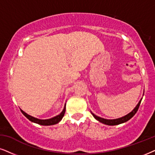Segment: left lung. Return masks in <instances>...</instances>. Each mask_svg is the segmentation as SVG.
<instances>
[{"label":"left lung","instance_id":"left-lung-1","mask_svg":"<svg viewBox=\"0 0 155 155\" xmlns=\"http://www.w3.org/2000/svg\"><path fill=\"white\" fill-rule=\"evenodd\" d=\"M141 101H142V99L140 101V102L138 103V104L137 105V107H135L134 109V110L131 111L130 114H128L126 115V116L123 117H121V118H119V119H103V118H101V117H97L96 116L95 114H94L93 113L92 114V115H93L94 117L98 120L99 121H100V122L103 123V124H107V125H117V124H120L121 123H124V122H126L128 120H130V119L132 118V117H134V115L135 114L137 113V111H138V109L139 107H140V103H141Z\"/></svg>","mask_w":155,"mask_h":155}]
</instances>
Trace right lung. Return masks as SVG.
Segmentation results:
<instances>
[{"label": "right lung", "instance_id": "obj_1", "mask_svg": "<svg viewBox=\"0 0 155 155\" xmlns=\"http://www.w3.org/2000/svg\"><path fill=\"white\" fill-rule=\"evenodd\" d=\"M21 112L23 113V114L26 117L27 119H28L29 120L32 121V122L36 123V124H41V125H44V126H49V125H54L57 124V123L59 122V121L61 120L63 117L64 116V114H65V111H66V104L65 107L63 109V111H61V113L59 115H57V116L53 117L51 119H38L35 118L34 117H31L30 115H28V114H26L25 112H24L23 110H21Z\"/></svg>", "mask_w": 155, "mask_h": 155}]
</instances>
